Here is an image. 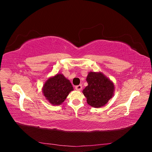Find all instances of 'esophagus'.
<instances>
[{
    "label": "esophagus",
    "instance_id": "34e87169",
    "mask_svg": "<svg viewBox=\"0 0 152 152\" xmlns=\"http://www.w3.org/2000/svg\"><path fill=\"white\" fill-rule=\"evenodd\" d=\"M75 88H76V90H77V91H81L82 88V85H81V84H80V85L76 86H75Z\"/></svg>",
    "mask_w": 152,
    "mask_h": 152
}]
</instances>
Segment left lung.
I'll use <instances>...</instances> for the list:
<instances>
[{
  "label": "left lung",
  "instance_id": "1",
  "mask_svg": "<svg viewBox=\"0 0 152 152\" xmlns=\"http://www.w3.org/2000/svg\"><path fill=\"white\" fill-rule=\"evenodd\" d=\"M88 86L82 93L87 103L94 108L104 106L114 95L115 85L112 80L101 72H89L86 77Z\"/></svg>",
  "mask_w": 152,
  "mask_h": 152
}]
</instances>
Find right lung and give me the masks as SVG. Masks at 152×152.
I'll use <instances>...</instances> for the list:
<instances>
[{"label": "right lung", "instance_id": "obj_1", "mask_svg": "<svg viewBox=\"0 0 152 152\" xmlns=\"http://www.w3.org/2000/svg\"><path fill=\"white\" fill-rule=\"evenodd\" d=\"M74 91L73 86L64 74L58 73L46 80L42 87V93L46 100L52 105H60L69 93Z\"/></svg>", "mask_w": 152, "mask_h": 152}]
</instances>
